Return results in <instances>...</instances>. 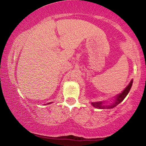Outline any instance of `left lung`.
<instances>
[{
    "instance_id": "8db88e82",
    "label": "left lung",
    "mask_w": 146,
    "mask_h": 146,
    "mask_svg": "<svg viewBox=\"0 0 146 146\" xmlns=\"http://www.w3.org/2000/svg\"><path fill=\"white\" fill-rule=\"evenodd\" d=\"M132 84H133V80L131 81V82L129 83V84L128 85L124 90L123 91V92L122 93H120V95H118L117 98H116V100L115 102L112 104L111 105H109V106H105L102 104V102H91V104L93 105L95 108H97L98 109H111V108H115V106H117V105L119 104L122 102V101L124 99L125 97L127 95L128 93L129 92L130 89L132 86Z\"/></svg>"
}]
</instances>
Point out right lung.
I'll return each instance as SVG.
<instances>
[{"label": "right lung", "mask_w": 146, "mask_h": 146, "mask_svg": "<svg viewBox=\"0 0 146 146\" xmlns=\"http://www.w3.org/2000/svg\"><path fill=\"white\" fill-rule=\"evenodd\" d=\"M49 104H50V103H49Z\"/></svg>", "instance_id": "add662e5"}]
</instances>
